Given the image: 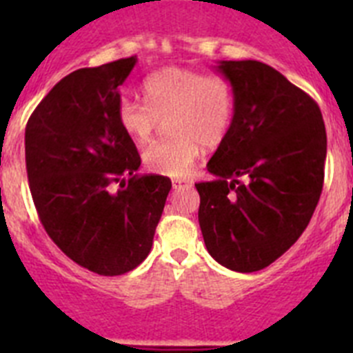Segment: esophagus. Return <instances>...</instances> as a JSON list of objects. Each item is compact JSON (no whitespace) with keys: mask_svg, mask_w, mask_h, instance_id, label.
<instances>
[{"mask_svg":"<svg viewBox=\"0 0 353 353\" xmlns=\"http://www.w3.org/2000/svg\"><path fill=\"white\" fill-rule=\"evenodd\" d=\"M192 185V182H189V180L185 179H176L173 180V189L174 191H180V189H189V187Z\"/></svg>","mask_w":353,"mask_h":353,"instance_id":"obj_1","label":"esophagus"}]
</instances>
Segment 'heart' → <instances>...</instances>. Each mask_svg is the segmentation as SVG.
<instances>
[{
    "instance_id": "obj_1",
    "label": "heart",
    "mask_w": 353,
    "mask_h": 353,
    "mask_svg": "<svg viewBox=\"0 0 353 353\" xmlns=\"http://www.w3.org/2000/svg\"><path fill=\"white\" fill-rule=\"evenodd\" d=\"M145 104L120 99L117 123L134 143L146 145L159 120H168L171 138L150 146L143 162L152 173L179 179L191 173L201 146H219L235 118V88L223 76H205L187 67H164L143 81Z\"/></svg>"
}]
</instances>
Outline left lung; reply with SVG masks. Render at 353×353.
Masks as SVG:
<instances>
[{"mask_svg":"<svg viewBox=\"0 0 353 353\" xmlns=\"http://www.w3.org/2000/svg\"><path fill=\"white\" fill-rule=\"evenodd\" d=\"M235 88V118L196 183L198 221L217 263L256 272L285 254L318 205L327 134L322 111L281 72L256 60L219 61Z\"/></svg>","mask_w":353,"mask_h":353,"instance_id":"8db88e82","label":"left lung"}]
</instances>
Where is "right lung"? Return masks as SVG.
I'll use <instances>...</instances> for the list:
<instances>
[{
  "label": "right lung",
  "mask_w": 353,
  "mask_h": 353,
  "mask_svg": "<svg viewBox=\"0 0 353 353\" xmlns=\"http://www.w3.org/2000/svg\"><path fill=\"white\" fill-rule=\"evenodd\" d=\"M136 61L65 76L37 105L24 136L40 223L70 260L101 276H121L148 256L171 189L168 176L134 174L141 159L117 123L118 86Z\"/></svg>",
  "instance_id": "1"
}]
</instances>
